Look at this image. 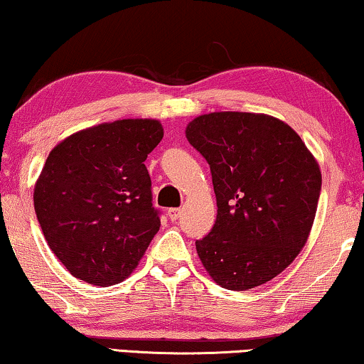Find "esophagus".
<instances>
[{
	"instance_id": "esophagus-1",
	"label": "esophagus",
	"mask_w": 364,
	"mask_h": 364,
	"mask_svg": "<svg viewBox=\"0 0 364 364\" xmlns=\"http://www.w3.org/2000/svg\"><path fill=\"white\" fill-rule=\"evenodd\" d=\"M181 212H182L181 208H169L167 210V215H169V218L172 221H176V220H178V217H181Z\"/></svg>"
}]
</instances>
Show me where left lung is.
Masks as SVG:
<instances>
[{
  "mask_svg": "<svg viewBox=\"0 0 364 364\" xmlns=\"http://www.w3.org/2000/svg\"><path fill=\"white\" fill-rule=\"evenodd\" d=\"M212 172L217 220L195 241L213 281L261 286L296 259L312 228L322 173L291 126L266 114L220 112L187 126Z\"/></svg>",
  "mask_w": 364,
  "mask_h": 364,
  "instance_id": "left-lung-1",
  "label": "left lung"
}]
</instances>
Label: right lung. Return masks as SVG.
<instances>
[{
  "label": "right lung",
  "instance_id": "add662e5",
  "mask_svg": "<svg viewBox=\"0 0 364 364\" xmlns=\"http://www.w3.org/2000/svg\"><path fill=\"white\" fill-rule=\"evenodd\" d=\"M162 136L156 119H119L50 151L34 208L47 245L72 276L113 286L138 266L161 226L144 161Z\"/></svg>",
  "mask_w": 364,
  "mask_h": 364
}]
</instances>
